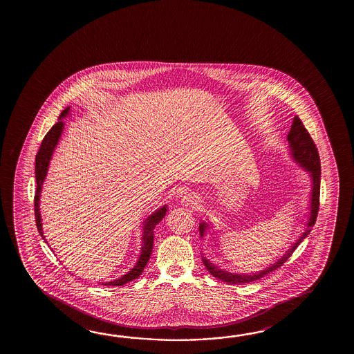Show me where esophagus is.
I'll return each mask as SVG.
<instances>
[{
	"instance_id": "esophagus-1",
	"label": "esophagus",
	"mask_w": 354,
	"mask_h": 354,
	"mask_svg": "<svg viewBox=\"0 0 354 354\" xmlns=\"http://www.w3.org/2000/svg\"><path fill=\"white\" fill-rule=\"evenodd\" d=\"M197 197L195 195H192V194H187V195L183 196V198H182V203L185 205V206H189V207H192V206H196L197 205Z\"/></svg>"
}]
</instances>
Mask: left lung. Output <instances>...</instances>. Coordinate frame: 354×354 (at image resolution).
<instances>
[{
	"instance_id": "1",
	"label": "left lung",
	"mask_w": 354,
	"mask_h": 354,
	"mask_svg": "<svg viewBox=\"0 0 354 354\" xmlns=\"http://www.w3.org/2000/svg\"><path fill=\"white\" fill-rule=\"evenodd\" d=\"M287 140H288V148L291 151V157L294 158L296 163H299L306 172H308L311 177V197H310V214H308V223L305 224L304 233L300 234V236L296 239L294 244L286 250V253L283 256H281L273 264H270L267 268H264L262 271L252 273V274H245V273H230V272L223 271L218 268L216 266L211 263L209 259H206L203 257V262L205 267L207 268V271L216 279L224 281L226 283L230 285H241V283H249L257 279H262L266 274H268L270 272L274 271L279 268L282 264L286 262L287 259L294 253L295 249L297 248V245L301 241H304L308 236L311 227L315 224L316 218H317V211H319V198H320V157H319V151L316 148L314 140L311 139V136L308 134V130L304 127L302 121L300 120L299 116H295L294 122L291 125V130L287 134ZM207 227H210L209 224H206L203 221L200 224V235L203 238Z\"/></svg>"
}]
</instances>
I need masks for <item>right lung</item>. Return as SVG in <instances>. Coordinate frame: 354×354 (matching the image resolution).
Listing matches in <instances>:
<instances>
[{
	"label": "right lung",
	"mask_w": 354,
	"mask_h": 354,
	"mask_svg": "<svg viewBox=\"0 0 354 354\" xmlns=\"http://www.w3.org/2000/svg\"><path fill=\"white\" fill-rule=\"evenodd\" d=\"M71 107L64 109L62 113L59 115V120L55 122L53 128L50 129L46 136H44L41 145L39 148L38 154L35 157V178H37V192H35V197H34V209H35V221H37V227L38 232L43 239L46 241V236L43 233V227H41V216H40V209H39V201H40V192H41V186L43 182L46 180V172H48V167L50 163V159L53 156L54 149L58 145L59 142L62 131L64 129V122H63V118H66L69 113ZM167 212V205L162 206L160 209L154 211L151 216L145 218L143 225V236H142V249H140V256L136 261V266L124 276H121L120 279H115L111 282H106L102 283L105 286H122L125 283H128L133 279H138L142 272L144 271L145 266L148 263L149 258H151V250H153V241H154V227L158 224L162 218H165ZM48 243V241H46Z\"/></svg>",
	"instance_id": "obj_1"
}]
</instances>
